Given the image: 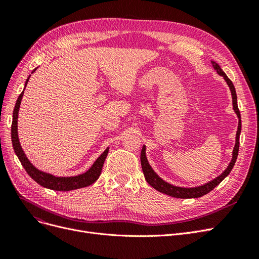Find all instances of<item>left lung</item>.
Instances as JSON below:
<instances>
[{
  "label": "left lung",
  "instance_id": "1",
  "mask_svg": "<svg viewBox=\"0 0 259 259\" xmlns=\"http://www.w3.org/2000/svg\"><path fill=\"white\" fill-rule=\"evenodd\" d=\"M211 66L216 70V72L224 76L225 81L228 84L231 95H232V105H233V110L234 112L237 113L238 117H239V126H238V131H237V137H236V145H234L233 151H232V160L229 163L228 167H227L223 174L219 175L218 177H216L215 179L210 180V182L199 186V187H193V188H183V187H177V186H173L156 175L155 171L152 169V167L149 164L147 156H146V147L144 146L142 149V153H140V162H142V168L144 171L145 178L147 180V183L150 185L152 188H154L155 190H158L162 193H165L167 195H170V197L174 198H179V199H193V198H200L203 197V195L208 193L209 191H211L214 189L216 186H218L221 184L223 180L229 175V173L231 171V169L234 166V163L237 161L238 158V153H239V146H240V133H241V114L239 111L238 108V103H237V93H236V89L232 84V82L230 81V79L228 76L226 75V73L223 71V69L219 67L218 64H216L215 61H211Z\"/></svg>",
  "mask_w": 259,
  "mask_h": 259
}]
</instances>
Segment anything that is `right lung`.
<instances>
[{
	"label": "right lung",
	"instance_id": "add662e5",
	"mask_svg": "<svg viewBox=\"0 0 259 259\" xmlns=\"http://www.w3.org/2000/svg\"><path fill=\"white\" fill-rule=\"evenodd\" d=\"M35 70H36V68L33 70L32 73L35 71ZM29 77H30V75L28 76V79L26 81L25 88L27 86ZM22 96H23V91L19 95V97L16 101V105H15V108H14L13 123H12V143H13L15 153H16V155L18 156L21 165L23 166V168L26 169L28 175L33 180H35L38 185H41L44 188H48V189L56 190V191L75 190V189H80V188L88 187V186L95 183L101 174V169H103L105 160L108 155L109 148H107L106 150L101 153V155L95 162H94V164L89 170H86L83 174H80L77 176H71V177H57V176H54L52 174L45 173V171L37 169L33 165V164L28 160V158L26 156L25 152H23L22 148L20 146L19 138H18V131H17L18 111L20 108Z\"/></svg>",
	"mask_w": 259,
	"mask_h": 259
}]
</instances>
